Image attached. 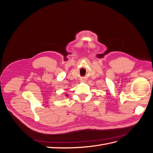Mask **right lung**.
Wrapping results in <instances>:
<instances>
[{
  "label": "right lung",
  "instance_id": "obj_1",
  "mask_svg": "<svg viewBox=\"0 0 153 153\" xmlns=\"http://www.w3.org/2000/svg\"><path fill=\"white\" fill-rule=\"evenodd\" d=\"M66 96H68V95H66Z\"/></svg>",
  "mask_w": 153,
  "mask_h": 153
}]
</instances>
